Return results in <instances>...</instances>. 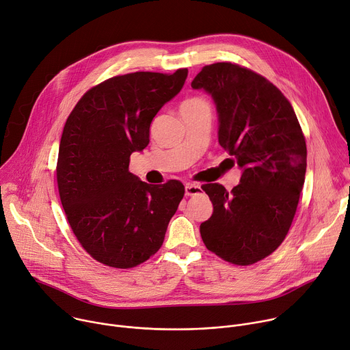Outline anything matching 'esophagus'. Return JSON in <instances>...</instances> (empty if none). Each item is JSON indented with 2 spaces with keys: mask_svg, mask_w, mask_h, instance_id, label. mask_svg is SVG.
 Returning a JSON list of instances; mask_svg holds the SVG:
<instances>
[{
  "mask_svg": "<svg viewBox=\"0 0 350 350\" xmlns=\"http://www.w3.org/2000/svg\"><path fill=\"white\" fill-rule=\"evenodd\" d=\"M200 193H201V185L193 184V183H187L185 184V196L191 197V196H197Z\"/></svg>",
  "mask_w": 350,
  "mask_h": 350,
  "instance_id": "esophagus-1",
  "label": "esophagus"
}]
</instances>
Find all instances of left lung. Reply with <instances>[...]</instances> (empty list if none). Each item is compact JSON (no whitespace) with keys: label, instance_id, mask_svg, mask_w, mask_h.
<instances>
[{"label":"left lung","instance_id":"8db88e82","mask_svg":"<svg viewBox=\"0 0 350 350\" xmlns=\"http://www.w3.org/2000/svg\"><path fill=\"white\" fill-rule=\"evenodd\" d=\"M191 86L212 96L219 145L243 172L230 193L217 183L202 185L213 213L201 237L225 261L254 264L280 245L297 209L307 167L299 120L273 83L232 62L205 66Z\"/></svg>","mask_w":350,"mask_h":350}]
</instances>
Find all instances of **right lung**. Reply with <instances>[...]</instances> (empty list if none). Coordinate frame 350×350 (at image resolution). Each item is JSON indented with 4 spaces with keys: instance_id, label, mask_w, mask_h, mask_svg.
I'll return each instance as SVG.
<instances>
[{
    "instance_id": "obj_1",
    "label": "right lung",
    "mask_w": 350,
    "mask_h": 350,
    "mask_svg": "<svg viewBox=\"0 0 350 350\" xmlns=\"http://www.w3.org/2000/svg\"><path fill=\"white\" fill-rule=\"evenodd\" d=\"M187 75L181 68L110 78L89 89L67 118L57 162L59 200L81 245L107 267L133 268L153 256L184 197L180 181L150 185L129 166Z\"/></svg>"
}]
</instances>
